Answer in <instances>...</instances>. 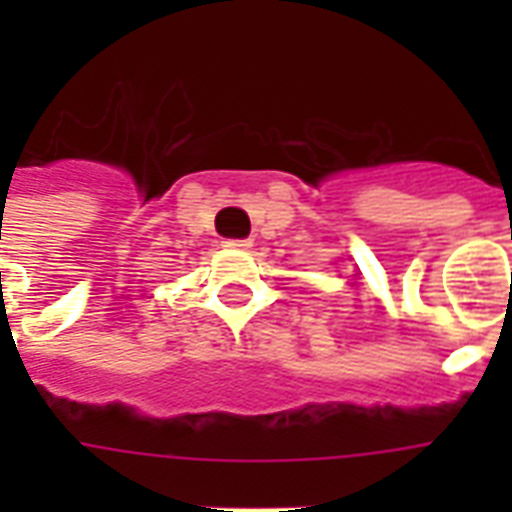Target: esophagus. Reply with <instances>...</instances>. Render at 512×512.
<instances>
[{"instance_id":"34e87169","label":"esophagus","mask_w":512,"mask_h":512,"mask_svg":"<svg viewBox=\"0 0 512 512\" xmlns=\"http://www.w3.org/2000/svg\"><path fill=\"white\" fill-rule=\"evenodd\" d=\"M223 247H228V249H249V247H252V241H249V239H225Z\"/></svg>"}]
</instances>
